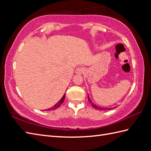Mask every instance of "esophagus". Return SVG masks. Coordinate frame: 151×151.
I'll use <instances>...</instances> for the list:
<instances>
[{
    "instance_id": "34e87169",
    "label": "esophagus",
    "mask_w": 151,
    "mask_h": 151,
    "mask_svg": "<svg viewBox=\"0 0 151 151\" xmlns=\"http://www.w3.org/2000/svg\"><path fill=\"white\" fill-rule=\"evenodd\" d=\"M83 71H84V68H83L82 67H80V68H76L75 73H76V74H82Z\"/></svg>"
}]
</instances>
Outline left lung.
Instances as JSON below:
<instances>
[{"label":"left lung","mask_w":151,"mask_h":151,"mask_svg":"<svg viewBox=\"0 0 151 151\" xmlns=\"http://www.w3.org/2000/svg\"><path fill=\"white\" fill-rule=\"evenodd\" d=\"M88 100L89 101V103L91 104V106L94 108L96 109H99V110H100V111H103V110H109V109H113V108H115L116 107H113V108H106V107H100V106H96V104H94L93 101H91V100L90 99V98L89 96V94H88Z\"/></svg>","instance_id":"obj_1"}]
</instances>
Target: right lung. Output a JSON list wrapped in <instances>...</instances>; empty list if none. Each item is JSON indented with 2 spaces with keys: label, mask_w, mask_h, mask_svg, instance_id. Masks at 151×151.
Returning <instances> with one entry per match:
<instances>
[{
  "label": "right lung",
  "mask_w": 151,
  "mask_h": 151,
  "mask_svg": "<svg viewBox=\"0 0 151 151\" xmlns=\"http://www.w3.org/2000/svg\"><path fill=\"white\" fill-rule=\"evenodd\" d=\"M65 94H64V95H63V96L62 97V99L60 100L54 106H52V107H51V108H49V109H45V111H52V110H55V109H57L59 107V106H60V105L64 102V99H65Z\"/></svg>",
  "instance_id": "add662e5"
}]
</instances>
